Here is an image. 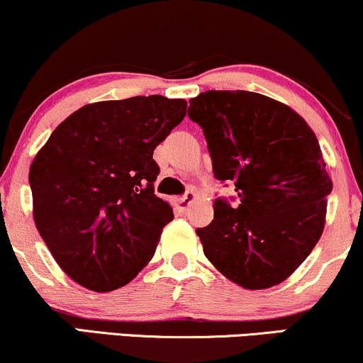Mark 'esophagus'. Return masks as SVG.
<instances>
[{
	"label": "esophagus",
	"mask_w": 363,
	"mask_h": 363,
	"mask_svg": "<svg viewBox=\"0 0 363 363\" xmlns=\"http://www.w3.org/2000/svg\"><path fill=\"white\" fill-rule=\"evenodd\" d=\"M197 199V194L194 191H189V192H186L184 196L182 197H179V199H176V206H177V209H181V211H186L187 208H189V206L194 203V201Z\"/></svg>",
	"instance_id": "obj_1"
}]
</instances>
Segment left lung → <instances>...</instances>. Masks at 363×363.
Listing matches in <instances>:
<instances>
[{
	"instance_id": "obj_1",
	"label": "left lung",
	"mask_w": 363,
	"mask_h": 363,
	"mask_svg": "<svg viewBox=\"0 0 363 363\" xmlns=\"http://www.w3.org/2000/svg\"><path fill=\"white\" fill-rule=\"evenodd\" d=\"M203 127L214 177L231 181L240 204L214 201L196 229L216 269L246 290L277 286L311 253L332 191L318 139L278 100L245 90H208L189 100Z\"/></svg>"
}]
</instances>
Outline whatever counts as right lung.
<instances>
[{
  "instance_id": "obj_1",
  "label": "right lung",
  "mask_w": 363,
  "mask_h": 363,
  "mask_svg": "<svg viewBox=\"0 0 363 363\" xmlns=\"http://www.w3.org/2000/svg\"><path fill=\"white\" fill-rule=\"evenodd\" d=\"M162 95L84 105L30 166L33 219L60 268L91 291L127 284L152 259L172 208L154 194V149L186 117Z\"/></svg>"
}]
</instances>
